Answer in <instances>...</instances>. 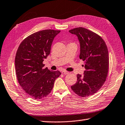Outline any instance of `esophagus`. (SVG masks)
<instances>
[{"label":"esophagus","instance_id":"esophagus-1","mask_svg":"<svg viewBox=\"0 0 125 125\" xmlns=\"http://www.w3.org/2000/svg\"><path fill=\"white\" fill-rule=\"evenodd\" d=\"M62 74H64V75H67V74H69V72H67V71H63L62 72Z\"/></svg>","mask_w":125,"mask_h":125}]
</instances>
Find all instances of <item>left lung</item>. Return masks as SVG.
Here are the masks:
<instances>
[{
  "instance_id": "8db88e82",
  "label": "left lung",
  "mask_w": 125,
  "mask_h": 125,
  "mask_svg": "<svg viewBox=\"0 0 125 125\" xmlns=\"http://www.w3.org/2000/svg\"><path fill=\"white\" fill-rule=\"evenodd\" d=\"M69 32L78 37L80 43V58L84 61V75H77V82L72 90L81 97L92 95L104 84L109 71L107 46L98 34L80 27Z\"/></svg>"
}]
</instances>
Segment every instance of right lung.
I'll return each instance as SVG.
<instances>
[{
    "label": "right lung",
    "instance_id": "obj_1",
    "mask_svg": "<svg viewBox=\"0 0 125 125\" xmlns=\"http://www.w3.org/2000/svg\"><path fill=\"white\" fill-rule=\"evenodd\" d=\"M60 31L44 30L27 36L21 42L15 56V71L18 82L32 98L40 100L52 91L61 73L44 68L43 62L50 53L54 37Z\"/></svg>",
    "mask_w": 125,
    "mask_h": 125
}]
</instances>
